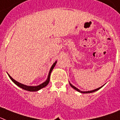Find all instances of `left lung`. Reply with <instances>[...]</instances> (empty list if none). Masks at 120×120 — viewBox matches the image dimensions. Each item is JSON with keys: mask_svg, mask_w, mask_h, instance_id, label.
<instances>
[{"mask_svg": "<svg viewBox=\"0 0 120 120\" xmlns=\"http://www.w3.org/2000/svg\"><path fill=\"white\" fill-rule=\"evenodd\" d=\"M69 85H71V87H72V88H74V90H77V91H79V92L81 93H90L94 92V91H98V90H99V89H100V88H102V86H101V87H99V88H96V89H95V90H91V91H80V90H79V89H78V88H76V87H75V86H74V85H72V84H71V83H69Z\"/></svg>", "mask_w": 120, "mask_h": 120, "instance_id": "8db88e82", "label": "left lung"}]
</instances>
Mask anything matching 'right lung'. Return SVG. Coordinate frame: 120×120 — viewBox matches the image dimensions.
I'll list each match as a JSON object with an SVG mask.
<instances>
[{
    "label": "right lung",
    "mask_w": 120,
    "mask_h": 120,
    "mask_svg": "<svg viewBox=\"0 0 120 120\" xmlns=\"http://www.w3.org/2000/svg\"><path fill=\"white\" fill-rule=\"evenodd\" d=\"M56 63H57V61L55 62V63L52 65V66H51V69H50V71H49V74H48V79H47V80L45 81V82H43V83H42L41 84H40V85H38V86H28V85H24V84H22V83H19V82H17L16 80H15V79H13V78H12L11 77L10 75H9L8 73V75L9 77L10 78L11 80L13 81V82H14V83L16 84V85H17V86H18L19 87H20V88H22V89L25 90H27V91H38V90H40V89H41V88H44V87H45L46 86H47L48 85V84L49 83V80H50V76H51V72H52V71L53 70V69H54V68L55 67V65H56Z\"/></svg>",
    "instance_id": "1"
}]
</instances>
